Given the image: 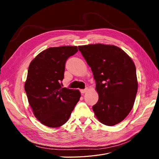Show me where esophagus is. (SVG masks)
<instances>
[{
	"label": "esophagus",
	"instance_id": "esophagus-1",
	"mask_svg": "<svg viewBox=\"0 0 159 159\" xmlns=\"http://www.w3.org/2000/svg\"><path fill=\"white\" fill-rule=\"evenodd\" d=\"M87 91V89H81L80 90V92L81 94H84V93H85V91Z\"/></svg>",
	"mask_w": 159,
	"mask_h": 159
}]
</instances>
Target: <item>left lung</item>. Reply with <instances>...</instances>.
Here are the masks:
<instances>
[{
    "mask_svg": "<svg viewBox=\"0 0 159 159\" xmlns=\"http://www.w3.org/2000/svg\"><path fill=\"white\" fill-rule=\"evenodd\" d=\"M93 72L99 95L93 110L108 126L121 122L131 111L138 89L136 67L120 48L102 44L78 46Z\"/></svg>",
    "mask_w": 159,
    "mask_h": 159,
    "instance_id": "obj_1",
    "label": "left lung"
}]
</instances>
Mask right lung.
<instances>
[{
    "label": "right lung",
    "instance_id": "add662e5",
    "mask_svg": "<svg viewBox=\"0 0 159 159\" xmlns=\"http://www.w3.org/2000/svg\"><path fill=\"white\" fill-rule=\"evenodd\" d=\"M78 51L77 46L49 48L40 52L28 67L25 89L33 113L44 125L55 128L69 119L79 102L78 89L61 88L65 64Z\"/></svg>",
    "mask_w": 159,
    "mask_h": 159
}]
</instances>
